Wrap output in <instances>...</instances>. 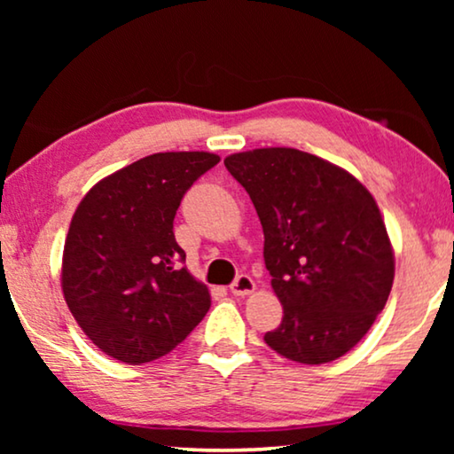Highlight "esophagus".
<instances>
[{"mask_svg":"<svg viewBox=\"0 0 454 454\" xmlns=\"http://www.w3.org/2000/svg\"><path fill=\"white\" fill-rule=\"evenodd\" d=\"M229 289H231L233 295H250L252 291L256 289V283H254V278L250 275H239Z\"/></svg>","mask_w":454,"mask_h":454,"instance_id":"1","label":"esophagus"}]
</instances>
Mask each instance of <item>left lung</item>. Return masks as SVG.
Returning a JSON list of instances; mask_svg holds the SVG:
<instances>
[{"mask_svg": "<svg viewBox=\"0 0 454 454\" xmlns=\"http://www.w3.org/2000/svg\"><path fill=\"white\" fill-rule=\"evenodd\" d=\"M264 231V264L283 303L266 345L318 365L353 349L387 306L395 256L378 204L351 173L297 148L225 159Z\"/></svg>", "mask_w": 454, "mask_h": 454, "instance_id": "8db88e82", "label": "left lung"}]
</instances>
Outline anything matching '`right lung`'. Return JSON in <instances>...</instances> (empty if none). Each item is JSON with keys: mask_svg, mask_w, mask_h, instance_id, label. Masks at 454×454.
Listing matches in <instances>:
<instances>
[{"mask_svg": "<svg viewBox=\"0 0 454 454\" xmlns=\"http://www.w3.org/2000/svg\"><path fill=\"white\" fill-rule=\"evenodd\" d=\"M213 153H157L92 188L72 216L61 289L86 337L109 357H163L210 308L185 269L173 219L185 192L219 163Z\"/></svg>", "mask_w": 454, "mask_h": 454, "instance_id": "add662e5", "label": "right lung"}]
</instances>
